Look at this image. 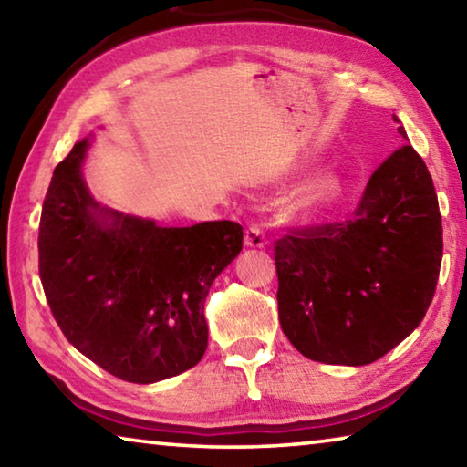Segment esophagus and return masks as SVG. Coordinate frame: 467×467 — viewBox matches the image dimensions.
Listing matches in <instances>:
<instances>
[{"mask_svg": "<svg viewBox=\"0 0 467 467\" xmlns=\"http://www.w3.org/2000/svg\"><path fill=\"white\" fill-rule=\"evenodd\" d=\"M244 244H247V247H257V249L265 247L267 239H265V234H264L262 228L249 226L247 231H244Z\"/></svg>", "mask_w": 467, "mask_h": 467, "instance_id": "obj_1", "label": "esophagus"}]
</instances>
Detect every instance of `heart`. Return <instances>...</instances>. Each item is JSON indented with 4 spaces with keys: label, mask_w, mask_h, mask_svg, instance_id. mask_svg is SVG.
<instances>
[{
    "label": "heart",
    "mask_w": 467,
    "mask_h": 467,
    "mask_svg": "<svg viewBox=\"0 0 467 467\" xmlns=\"http://www.w3.org/2000/svg\"><path fill=\"white\" fill-rule=\"evenodd\" d=\"M344 200V181L337 172H319L306 179L286 203L288 216L303 224H315L334 214Z\"/></svg>",
    "instance_id": "heart-1"
}]
</instances>
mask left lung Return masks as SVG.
<instances>
[{"mask_svg":"<svg viewBox=\"0 0 467 467\" xmlns=\"http://www.w3.org/2000/svg\"><path fill=\"white\" fill-rule=\"evenodd\" d=\"M441 257L431 172L406 144L370 175L350 220L275 241L282 331L311 360L370 365L420 326Z\"/></svg>","mask_w":467,"mask_h":467,"instance_id":"8db88e82","label":"left lung"}]
</instances>
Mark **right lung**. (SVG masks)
I'll return each mask as SVG.
<instances>
[{
	"mask_svg": "<svg viewBox=\"0 0 467 467\" xmlns=\"http://www.w3.org/2000/svg\"><path fill=\"white\" fill-rule=\"evenodd\" d=\"M90 140L53 171L38 226V274L63 336L130 383L185 373L208 348L203 300L243 249V226H158L94 200L82 177Z\"/></svg>",
	"mask_w": 467,
	"mask_h": 467,
	"instance_id": "add662e5",
	"label": "right lung"
}]
</instances>
